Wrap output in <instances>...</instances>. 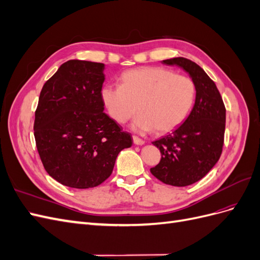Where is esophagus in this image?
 Listing matches in <instances>:
<instances>
[{
	"label": "esophagus",
	"instance_id": "34e87169",
	"mask_svg": "<svg viewBox=\"0 0 260 260\" xmlns=\"http://www.w3.org/2000/svg\"><path fill=\"white\" fill-rule=\"evenodd\" d=\"M132 139H133V143H135L136 145H143L144 144V141L137 136H133Z\"/></svg>",
	"mask_w": 260,
	"mask_h": 260
}]
</instances>
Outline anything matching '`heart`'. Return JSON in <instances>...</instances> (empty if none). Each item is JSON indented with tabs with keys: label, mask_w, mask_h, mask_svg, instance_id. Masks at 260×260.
<instances>
[{
	"label": "heart",
	"mask_w": 260,
	"mask_h": 260,
	"mask_svg": "<svg viewBox=\"0 0 260 260\" xmlns=\"http://www.w3.org/2000/svg\"><path fill=\"white\" fill-rule=\"evenodd\" d=\"M122 85H105L102 101L118 123L141 113L132 127L165 135L177 129L193 107L196 86L191 77L164 67H140L121 75Z\"/></svg>",
	"instance_id": "b5f03b06"
}]
</instances>
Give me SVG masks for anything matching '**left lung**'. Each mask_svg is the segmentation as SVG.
Wrapping results in <instances>:
<instances>
[{
	"label": "left lung",
	"mask_w": 260,
	"mask_h": 260,
	"mask_svg": "<svg viewBox=\"0 0 260 260\" xmlns=\"http://www.w3.org/2000/svg\"><path fill=\"white\" fill-rule=\"evenodd\" d=\"M162 64L184 69L195 82L196 98L185 121L170 135L154 141L161 158L151 168L165 184L186 186L198 182L215 166L222 153L225 107L215 82L196 62L175 57Z\"/></svg>",
	"instance_id": "8db88e82"
}]
</instances>
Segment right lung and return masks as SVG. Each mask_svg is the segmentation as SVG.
Returning a JSON list of instances; mask_svg holds the SVG:
<instances>
[{"instance_id": "obj_1", "label": "right lung", "mask_w": 260, "mask_h": 260, "mask_svg": "<svg viewBox=\"0 0 260 260\" xmlns=\"http://www.w3.org/2000/svg\"><path fill=\"white\" fill-rule=\"evenodd\" d=\"M104 64L72 59L46 81L35 117V139L46 172L62 185L98 186L112 175L129 133L104 113Z\"/></svg>"}]
</instances>
